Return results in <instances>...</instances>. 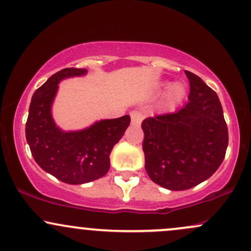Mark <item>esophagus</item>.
<instances>
[{
  "label": "esophagus",
  "instance_id": "obj_1",
  "mask_svg": "<svg viewBox=\"0 0 251 251\" xmlns=\"http://www.w3.org/2000/svg\"><path fill=\"white\" fill-rule=\"evenodd\" d=\"M143 113L139 111H133L131 113V124L133 126H139L143 122Z\"/></svg>",
  "mask_w": 251,
  "mask_h": 251
}]
</instances>
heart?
Masks as SVG:
<instances>
[{
    "mask_svg": "<svg viewBox=\"0 0 251 251\" xmlns=\"http://www.w3.org/2000/svg\"><path fill=\"white\" fill-rule=\"evenodd\" d=\"M168 82L164 83L163 87H168ZM184 97H185V87L181 83H174V85L170 86L168 92H166V105L170 107H174L184 99Z\"/></svg>",
    "mask_w": 251,
    "mask_h": 251,
    "instance_id": "heart-1",
    "label": "heart"
}]
</instances>
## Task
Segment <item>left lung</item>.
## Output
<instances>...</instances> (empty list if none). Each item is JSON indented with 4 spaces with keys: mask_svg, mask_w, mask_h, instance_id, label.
<instances>
[{
    "mask_svg": "<svg viewBox=\"0 0 251 251\" xmlns=\"http://www.w3.org/2000/svg\"><path fill=\"white\" fill-rule=\"evenodd\" d=\"M189 102L179 111L142 124L145 170L152 181L172 191L203 183L220 168L227 148V127L215 91L185 71Z\"/></svg>",
    "mask_w": 251,
    "mask_h": 251,
    "instance_id": "8db88e82",
    "label": "left lung"
}]
</instances>
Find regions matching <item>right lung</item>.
Listing matches in <instances>:
<instances>
[{"mask_svg":"<svg viewBox=\"0 0 251 251\" xmlns=\"http://www.w3.org/2000/svg\"><path fill=\"white\" fill-rule=\"evenodd\" d=\"M86 74L87 70L81 68H65L53 74L33 94L25 123V139L37 165L73 185L89 183L107 174L111 151L131 122L129 116L102 119L76 131H65L56 125L51 107L59 83Z\"/></svg>","mask_w":251,"mask_h":251,"instance_id":"obj_1","label":"right lung"}]
</instances>
